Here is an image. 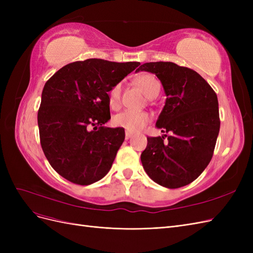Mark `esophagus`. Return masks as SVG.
I'll list each match as a JSON object with an SVG mask.
<instances>
[{"instance_id":"1","label":"esophagus","mask_w":253,"mask_h":253,"mask_svg":"<svg viewBox=\"0 0 253 253\" xmlns=\"http://www.w3.org/2000/svg\"><path fill=\"white\" fill-rule=\"evenodd\" d=\"M132 136H133V134H132V133H129V132H126V139H129V138H131Z\"/></svg>"}]
</instances>
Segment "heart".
I'll use <instances>...</instances> for the list:
<instances>
[{"mask_svg":"<svg viewBox=\"0 0 253 253\" xmlns=\"http://www.w3.org/2000/svg\"><path fill=\"white\" fill-rule=\"evenodd\" d=\"M136 85L148 98H155L160 91V83L153 75L143 74L135 80ZM121 83H116L109 91V102L112 108L116 109L120 103ZM151 120L150 114L147 112H138L126 110L114 118V124L117 126L124 127L129 133L140 132Z\"/></svg>","mask_w":253,"mask_h":253,"instance_id":"1","label":"heart"}]
</instances>
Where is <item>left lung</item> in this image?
<instances>
[{
	"instance_id": "obj_1",
	"label": "left lung",
	"mask_w": 253,
	"mask_h": 253,
	"mask_svg": "<svg viewBox=\"0 0 253 253\" xmlns=\"http://www.w3.org/2000/svg\"><path fill=\"white\" fill-rule=\"evenodd\" d=\"M137 71L156 75L167 96L156 121L165 134L148 137L143 169L163 187L187 186L212 158L220 126L217 96L200 74L173 62L144 63Z\"/></svg>"
}]
</instances>
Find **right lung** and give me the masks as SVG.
Here are the masks:
<instances>
[{
	"mask_svg": "<svg viewBox=\"0 0 253 253\" xmlns=\"http://www.w3.org/2000/svg\"><path fill=\"white\" fill-rule=\"evenodd\" d=\"M139 62L87 59L63 66L47 80L38 112L41 147L65 179L87 186L103 178L125 140L111 119L109 91Z\"/></svg>",
	"mask_w": 253,
	"mask_h": 253,
	"instance_id": "1",
	"label": "right lung"
}]
</instances>
